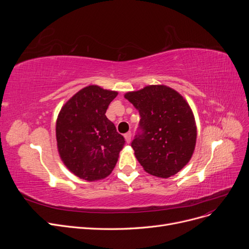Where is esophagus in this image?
<instances>
[{"label":"esophagus","instance_id":"34e87169","mask_svg":"<svg viewBox=\"0 0 249 249\" xmlns=\"http://www.w3.org/2000/svg\"><path fill=\"white\" fill-rule=\"evenodd\" d=\"M124 139H125L126 143H130L131 139H132V133L131 132H127L126 134H124Z\"/></svg>","mask_w":249,"mask_h":249}]
</instances>
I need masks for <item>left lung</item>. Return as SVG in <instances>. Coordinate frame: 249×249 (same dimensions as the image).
I'll list each match as a JSON object with an SVG mask.
<instances>
[{
	"instance_id": "8db88e82",
	"label": "left lung",
	"mask_w": 249,
	"mask_h": 249,
	"mask_svg": "<svg viewBox=\"0 0 249 249\" xmlns=\"http://www.w3.org/2000/svg\"><path fill=\"white\" fill-rule=\"evenodd\" d=\"M124 97L141 117L131 144L141 166L163 178L176 175L190 161L196 143L190 106L175 89L165 85H149Z\"/></svg>"
}]
</instances>
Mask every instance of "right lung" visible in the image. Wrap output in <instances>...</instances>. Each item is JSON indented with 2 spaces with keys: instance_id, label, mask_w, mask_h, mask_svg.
<instances>
[{
  "instance_id": "obj_1",
  "label": "right lung",
  "mask_w": 249,
  "mask_h": 249,
  "mask_svg": "<svg viewBox=\"0 0 249 249\" xmlns=\"http://www.w3.org/2000/svg\"><path fill=\"white\" fill-rule=\"evenodd\" d=\"M116 95L96 85L87 86L66 102L57 118L60 158L73 175L88 182L110 175L125 143L105 115Z\"/></svg>"
}]
</instances>
